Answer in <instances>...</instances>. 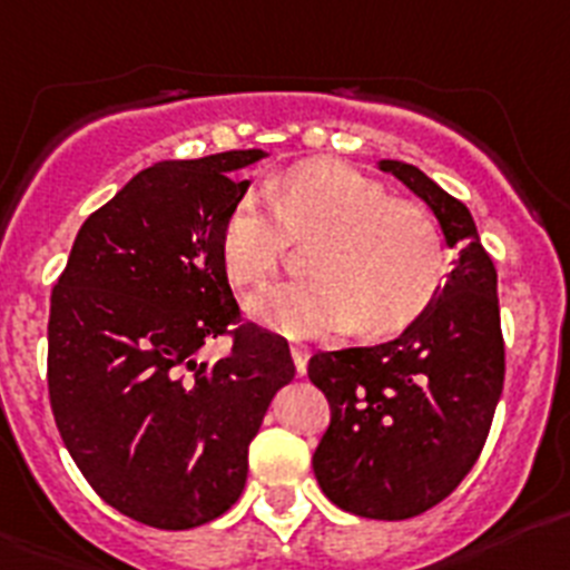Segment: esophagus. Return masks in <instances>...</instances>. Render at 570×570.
Masks as SVG:
<instances>
[{"instance_id": "esophagus-1", "label": "esophagus", "mask_w": 570, "mask_h": 570, "mask_svg": "<svg viewBox=\"0 0 570 570\" xmlns=\"http://www.w3.org/2000/svg\"><path fill=\"white\" fill-rule=\"evenodd\" d=\"M291 356H294V367H296V373L305 375V370H307V358H311V350L302 347V344H291Z\"/></svg>"}]
</instances>
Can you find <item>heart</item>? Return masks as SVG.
<instances>
[{
    "instance_id": "b5f03b06",
    "label": "heart",
    "mask_w": 570,
    "mask_h": 570,
    "mask_svg": "<svg viewBox=\"0 0 570 570\" xmlns=\"http://www.w3.org/2000/svg\"><path fill=\"white\" fill-rule=\"evenodd\" d=\"M243 195L220 228V263L237 291L263 288L288 243L305 248L311 276L279 282L250 299L257 322L305 338L356 325L387 336L417 320L446 276L438 223L421 203L336 160H305Z\"/></svg>"
}]
</instances>
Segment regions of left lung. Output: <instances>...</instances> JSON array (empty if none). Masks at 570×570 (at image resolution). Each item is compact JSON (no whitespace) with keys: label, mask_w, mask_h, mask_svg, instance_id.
I'll return each mask as SVG.
<instances>
[{"label":"left lung","mask_w":570,"mask_h":570,"mask_svg":"<svg viewBox=\"0 0 570 570\" xmlns=\"http://www.w3.org/2000/svg\"><path fill=\"white\" fill-rule=\"evenodd\" d=\"M379 166L426 200L461 257L399 338L311 356L307 375L331 404L313 472L338 509L406 520L449 498L472 472L503 393L505 344L498 271L469 208L415 166Z\"/></svg>","instance_id":"1"}]
</instances>
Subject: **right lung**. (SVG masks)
<instances>
[{"label": "right lung", "mask_w": 570, "mask_h": 570, "mask_svg": "<svg viewBox=\"0 0 570 570\" xmlns=\"http://www.w3.org/2000/svg\"><path fill=\"white\" fill-rule=\"evenodd\" d=\"M259 149L164 160L87 217L50 296L47 390L67 452L98 498L153 529L232 509L248 443L296 367L288 342L243 322L220 228ZM233 353L196 362L208 337Z\"/></svg>", "instance_id": "right-lung-1"}]
</instances>
